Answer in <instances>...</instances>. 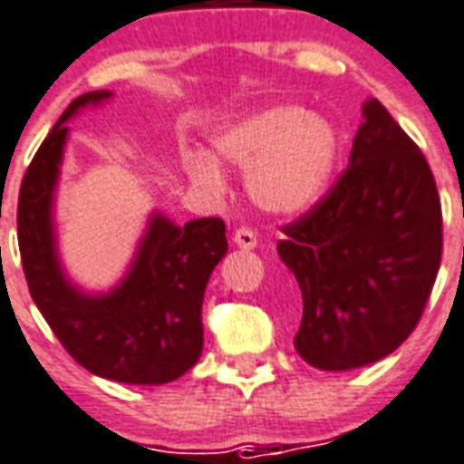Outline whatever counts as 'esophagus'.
Listing matches in <instances>:
<instances>
[{
  "mask_svg": "<svg viewBox=\"0 0 464 464\" xmlns=\"http://www.w3.org/2000/svg\"><path fill=\"white\" fill-rule=\"evenodd\" d=\"M233 243L238 247H243V250H253V247L257 246V233H255L250 226H240V228H236V233H233Z\"/></svg>",
  "mask_w": 464,
  "mask_h": 464,
  "instance_id": "esophagus-1",
  "label": "esophagus"
}]
</instances>
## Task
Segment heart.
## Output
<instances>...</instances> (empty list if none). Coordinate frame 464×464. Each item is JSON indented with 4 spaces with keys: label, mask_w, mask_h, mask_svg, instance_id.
Masks as SVG:
<instances>
[{
    "label": "heart",
    "mask_w": 464,
    "mask_h": 464,
    "mask_svg": "<svg viewBox=\"0 0 464 464\" xmlns=\"http://www.w3.org/2000/svg\"><path fill=\"white\" fill-rule=\"evenodd\" d=\"M218 160L247 170L253 202L272 214H298L323 197L339 154L334 127L296 105H276L228 122L211 137ZM188 173L197 188L224 192L221 168L209 154H189Z\"/></svg>",
    "instance_id": "heart-1"
}]
</instances>
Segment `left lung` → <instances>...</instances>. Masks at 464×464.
<instances>
[{
    "label": "left lung",
    "mask_w": 464,
    "mask_h": 464,
    "mask_svg": "<svg viewBox=\"0 0 464 464\" xmlns=\"http://www.w3.org/2000/svg\"><path fill=\"white\" fill-rule=\"evenodd\" d=\"M282 233L276 250L304 298L294 344L310 366H368L414 332L440 267V197L421 149L375 98L349 166Z\"/></svg>",
    "instance_id": "8db88e82"
}]
</instances>
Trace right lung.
Instances as JSON below:
<instances>
[{
  "label": "right lung",
  "mask_w": 464,
  "mask_h": 464,
  "mask_svg": "<svg viewBox=\"0 0 464 464\" xmlns=\"http://www.w3.org/2000/svg\"><path fill=\"white\" fill-rule=\"evenodd\" d=\"M111 91L74 98L33 156L18 192V250L25 282L43 317L72 359L91 373L130 385H163L202 353V298L211 272L228 253L218 217L185 226L154 214L130 275L105 296H86L64 279L53 231V195L67 122Z\"/></svg>",
  "instance_id": "right-lung-1"
}]
</instances>
